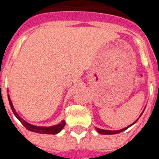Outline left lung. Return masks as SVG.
I'll return each instance as SVG.
<instances>
[{
	"mask_svg": "<svg viewBox=\"0 0 159 159\" xmlns=\"http://www.w3.org/2000/svg\"><path fill=\"white\" fill-rule=\"evenodd\" d=\"M141 115H142V114H141ZM137 120L134 121L132 125H130L128 126V127H126V128L125 129H120V130H106V129H99V128H96V129H97V132H98L99 134H119V133H120V132H122V131L125 130L126 129H128L129 127H130L131 125H133L134 124H135L136 122H137Z\"/></svg>",
	"mask_w": 159,
	"mask_h": 159,
	"instance_id": "obj_1",
	"label": "left lung"
}]
</instances>
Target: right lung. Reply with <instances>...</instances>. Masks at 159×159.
<instances>
[{
  "label": "right lung",
  "mask_w": 159,
  "mask_h": 159,
  "mask_svg": "<svg viewBox=\"0 0 159 159\" xmlns=\"http://www.w3.org/2000/svg\"><path fill=\"white\" fill-rule=\"evenodd\" d=\"M8 100L9 103H10V106H11V108L13 111L14 115L16 116V117L20 121L22 125H23L28 130L33 131V132H35V133H39V134H56L59 133L60 131L62 130L63 127L65 125V121L62 120L61 121V123L58 124V125H56L50 126V127H42V126H35L34 125H31V124L26 122L25 120H24L23 119L19 116V115L16 113V110L14 108L13 104L11 101V98H10V96L8 94Z\"/></svg>",
  "instance_id": "1"
}]
</instances>
